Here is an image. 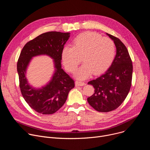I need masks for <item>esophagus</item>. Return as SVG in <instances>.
Masks as SVG:
<instances>
[{
    "label": "esophagus",
    "mask_w": 150,
    "mask_h": 150,
    "mask_svg": "<svg viewBox=\"0 0 150 150\" xmlns=\"http://www.w3.org/2000/svg\"><path fill=\"white\" fill-rule=\"evenodd\" d=\"M85 83L82 81H76L75 82V85L76 87H80V86H83V85H85Z\"/></svg>",
    "instance_id": "obj_1"
}]
</instances>
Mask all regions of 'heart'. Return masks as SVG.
<instances>
[{
  "mask_svg": "<svg viewBox=\"0 0 150 150\" xmlns=\"http://www.w3.org/2000/svg\"><path fill=\"white\" fill-rule=\"evenodd\" d=\"M114 42L93 32H85L78 35L72 47H65L62 52V60L70 73L76 72L78 65L84 63L76 74L80 79L88 78L93 72L99 75L108 70L115 57Z\"/></svg>",
  "mask_w": 150,
  "mask_h": 150,
  "instance_id": "heart-1",
  "label": "heart"
}]
</instances>
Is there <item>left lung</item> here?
<instances>
[{"label":"left lung","instance_id":"left-lung-1","mask_svg":"<svg viewBox=\"0 0 150 150\" xmlns=\"http://www.w3.org/2000/svg\"><path fill=\"white\" fill-rule=\"evenodd\" d=\"M106 34L114 41L116 56L108 71L88 82L95 90L87 101L99 112H109L120 105L129 93L132 78V62L127 48L118 38Z\"/></svg>","mask_w":150,"mask_h":150}]
</instances>
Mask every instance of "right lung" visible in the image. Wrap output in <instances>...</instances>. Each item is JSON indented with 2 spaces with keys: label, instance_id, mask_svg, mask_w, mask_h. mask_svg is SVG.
Listing matches in <instances>:
<instances>
[{
  "label": "right lung",
  "instance_id": "obj_1",
  "mask_svg": "<svg viewBox=\"0 0 150 150\" xmlns=\"http://www.w3.org/2000/svg\"><path fill=\"white\" fill-rule=\"evenodd\" d=\"M70 33L47 32L28 41L21 51L17 71L19 87L24 100L35 112L43 115L56 112L65 104L69 92L75 86L74 81L62 69V52ZM47 55L54 59L55 73L50 82L41 89L32 87L26 78V71L33 57Z\"/></svg>",
  "mask_w": 150,
  "mask_h": 150
}]
</instances>
